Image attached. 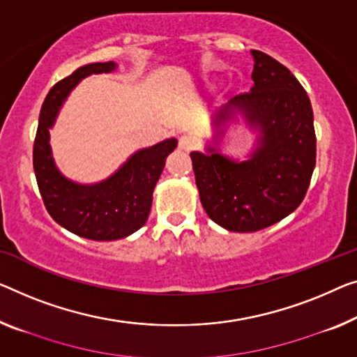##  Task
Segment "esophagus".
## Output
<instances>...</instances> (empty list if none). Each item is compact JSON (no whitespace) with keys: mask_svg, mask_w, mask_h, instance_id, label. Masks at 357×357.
<instances>
[{"mask_svg":"<svg viewBox=\"0 0 357 357\" xmlns=\"http://www.w3.org/2000/svg\"><path fill=\"white\" fill-rule=\"evenodd\" d=\"M195 146H197V142H195L194 137H190V136H181L179 137V149H181V151L190 152Z\"/></svg>","mask_w":357,"mask_h":357,"instance_id":"esophagus-1","label":"esophagus"}]
</instances>
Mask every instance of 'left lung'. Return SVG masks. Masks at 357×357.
<instances>
[{"instance_id": "1", "label": "left lung", "mask_w": 357, "mask_h": 357, "mask_svg": "<svg viewBox=\"0 0 357 357\" xmlns=\"http://www.w3.org/2000/svg\"><path fill=\"white\" fill-rule=\"evenodd\" d=\"M253 88L213 116L205 151L190 152L195 184L206 215L232 232H255L294 213L316 167L311 100L289 68L252 50ZM242 118L257 135L247 161L220 151L231 123Z\"/></svg>"}]
</instances>
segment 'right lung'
Segmentation results:
<instances>
[{
	"mask_svg": "<svg viewBox=\"0 0 357 357\" xmlns=\"http://www.w3.org/2000/svg\"><path fill=\"white\" fill-rule=\"evenodd\" d=\"M116 67L115 62L88 63L56 83L43 102L33 146L35 176L47 213L67 231L91 241H119L146 225L165 160L178 146L176 137H169L139 149L99 183L82 184L61 173L50 144V130L61 107L83 78Z\"/></svg>",
	"mask_w": 357,
	"mask_h": 357,
	"instance_id": "right-lung-1",
	"label": "right lung"
}]
</instances>
